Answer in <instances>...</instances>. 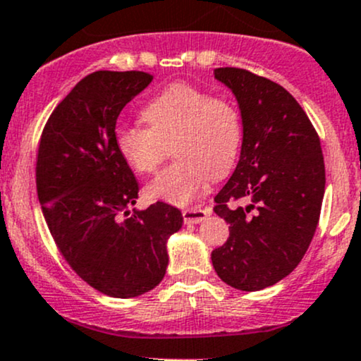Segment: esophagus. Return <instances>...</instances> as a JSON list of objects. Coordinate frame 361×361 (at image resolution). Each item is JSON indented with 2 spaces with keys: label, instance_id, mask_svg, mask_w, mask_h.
<instances>
[{
  "label": "esophagus",
  "instance_id": "esophagus-1",
  "mask_svg": "<svg viewBox=\"0 0 361 361\" xmlns=\"http://www.w3.org/2000/svg\"><path fill=\"white\" fill-rule=\"evenodd\" d=\"M207 214H209V211L201 209V207H194V209H184V211H182V216H184V223L185 224L201 223Z\"/></svg>",
  "mask_w": 361,
  "mask_h": 361
}]
</instances>
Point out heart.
Listing matches in <instances>:
<instances>
[{
  "label": "heart",
  "mask_w": 361,
  "mask_h": 361,
  "mask_svg": "<svg viewBox=\"0 0 361 361\" xmlns=\"http://www.w3.org/2000/svg\"><path fill=\"white\" fill-rule=\"evenodd\" d=\"M148 128L120 126L116 148L133 172L152 173L171 145L177 160L147 185V196L185 206L204 190L211 173H226L241 145L238 109L204 89L176 82L165 87L142 111Z\"/></svg>",
  "instance_id": "heart-1"
}]
</instances>
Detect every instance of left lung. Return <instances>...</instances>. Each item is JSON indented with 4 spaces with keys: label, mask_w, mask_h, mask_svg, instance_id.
<instances>
[{
    "label": "left lung",
    "mask_w": 361,
    "mask_h": 361,
    "mask_svg": "<svg viewBox=\"0 0 361 361\" xmlns=\"http://www.w3.org/2000/svg\"><path fill=\"white\" fill-rule=\"evenodd\" d=\"M214 78L238 101L240 160L214 197L230 238L213 250L218 277L255 292L287 277L307 252L319 221L326 173L321 142L289 91L245 69L219 67ZM243 198L245 208L227 202Z\"/></svg>",
    "instance_id": "1"
}]
</instances>
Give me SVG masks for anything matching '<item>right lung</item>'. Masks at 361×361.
I'll return each instance as SVG.
<instances>
[{"label": "right lung", "mask_w": 361, "mask_h": 361, "mask_svg": "<svg viewBox=\"0 0 361 361\" xmlns=\"http://www.w3.org/2000/svg\"><path fill=\"white\" fill-rule=\"evenodd\" d=\"M152 79L138 71L86 75L50 114L38 145L37 192L47 226L72 270L109 298H137L159 286L167 240L184 221L160 201L130 211L138 182L114 130L121 109Z\"/></svg>", "instance_id": "right-lung-1"}]
</instances>
